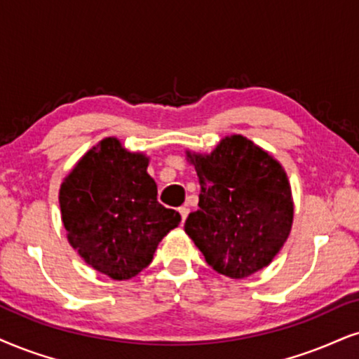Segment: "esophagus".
<instances>
[{
	"label": "esophagus",
	"instance_id": "1",
	"mask_svg": "<svg viewBox=\"0 0 359 359\" xmlns=\"http://www.w3.org/2000/svg\"><path fill=\"white\" fill-rule=\"evenodd\" d=\"M180 215H181V223H184V221H187V218H188V213H189V210L187 206H181L180 208Z\"/></svg>",
	"mask_w": 359,
	"mask_h": 359
}]
</instances>
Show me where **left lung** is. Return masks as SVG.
<instances>
[{
    "instance_id": "obj_1",
    "label": "left lung",
    "mask_w": 359,
    "mask_h": 359,
    "mask_svg": "<svg viewBox=\"0 0 359 359\" xmlns=\"http://www.w3.org/2000/svg\"><path fill=\"white\" fill-rule=\"evenodd\" d=\"M200 178L198 210L184 231L215 271L234 280L271 263L293 224L285 170L241 135L226 136L210 154L187 151Z\"/></svg>"
}]
</instances>
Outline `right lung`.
<instances>
[{"label": "right lung", "instance_id": "right-lung-1", "mask_svg": "<svg viewBox=\"0 0 359 359\" xmlns=\"http://www.w3.org/2000/svg\"><path fill=\"white\" fill-rule=\"evenodd\" d=\"M148 163L143 153H130L119 140L104 138L60 188L69 245L91 268L118 281L143 271L159 241L181 221L178 211L158 203Z\"/></svg>", "mask_w": 359, "mask_h": 359}]
</instances>
